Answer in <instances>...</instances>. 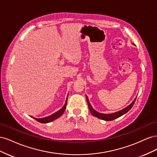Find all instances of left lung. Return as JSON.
I'll return each instance as SVG.
<instances>
[{"mask_svg":"<svg viewBox=\"0 0 157 157\" xmlns=\"http://www.w3.org/2000/svg\"><path fill=\"white\" fill-rule=\"evenodd\" d=\"M136 98L134 99V100L129 105H128L126 107L122 109V110H121V111H118L117 112L111 113V114H104V113H99V112L96 111L92 107L91 104H90V103L89 102V99H88V98L87 96H86V100H87V102H88V105L90 111V113H92V115L93 116L96 117L98 118H100V119H101V120L107 121H111L115 120V119H116V118L122 116L123 115L126 114L127 112L129 111L131 109V108L133 107V105H134V104L136 101Z\"/></svg>","mask_w":157,"mask_h":157,"instance_id":"left-lung-1","label":"left lung"}]
</instances>
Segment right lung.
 <instances>
[{"label":"right lung","mask_w":157,"mask_h":157,"mask_svg":"<svg viewBox=\"0 0 157 157\" xmlns=\"http://www.w3.org/2000/svg\"><path fill=\"white\" fill-rule=\"evenodd\" d=\"M67 99H68V96L67 97V99H66V101H65V105H63V107L61 108V109H59L58 111H57V112L54 113V114H52V115H50V116L46 117H44V118H35L33 117H31L34 118V119H35L36 121L39 122L40 123H48V122H50L52 121H53L57 119V118H58L64 113L65 109H66V106H67Z\"/></svg>","instance_id":"add662e5"}]
</instances>
